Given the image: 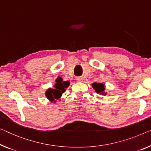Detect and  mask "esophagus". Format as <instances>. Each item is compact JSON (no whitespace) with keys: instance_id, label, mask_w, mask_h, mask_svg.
Instances as JSON below:
<instances>
[{"instance_id":"1","label":"esophagus","mask_w":151,"mask_h":151,"mask_svg":"<svg viewBox=\"0 0 151 151\" xmlns=\"http://www.w3.org/2000/svg\"><path fill=\"white\" fill-rule=\"evenodd\" d=\"M77 82H82L83 81V78L82 77H77L76 78Z\"/></svg>"}]
</instances>
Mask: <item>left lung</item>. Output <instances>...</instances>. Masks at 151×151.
Masks as SVG:
<instances>
[{"mask_svg": "<svg viewBox=\"0 0 151 151\" xmlns=\"http://www.w3.org/2000/svg\"><path fill=\"white\" fill-rule=\"evenodd\" d=\"M92 87L95 89L96 93L102 94V95H106V92H105L106 85L105 84L100 83H93L92 84Z\"/></svg>", "mask_w": 151, "mask_h": 151, "instance_id": "obj_1", "label": "left lung"}]
</instances>
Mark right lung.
I'll return each instance as SVG.
<instances>
[{"label":"right lung","mask_w":151,"mask_h":151,"mask_svg":"<svg viewBox=\"0 0 151 151\" xmlns=\"http://www.w3.org/2000/svg\"><path fill=\"white\" fill-rule=\"evenodd\" d=\"M69 81H64L62 78H57L55 83L53 85V88L47 89L45 91V97L51 102L55 103L58 100H60L62 97V93L66 91V89L69 86Z\"/></svg>","instance_id":"add662e5"}]
</instances>
